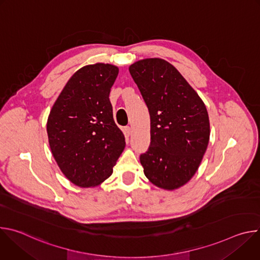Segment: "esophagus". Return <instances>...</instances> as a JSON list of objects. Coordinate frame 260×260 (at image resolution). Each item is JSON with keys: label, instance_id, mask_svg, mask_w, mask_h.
<instances>
[{"label": "esophagus", "instance_id": "34e87169", "mask_svg": "<svg viewBox=\"0 0 260 260\" xmlns=\"http://www.w3.org/2000/svg\"><path fill=\"white\" fill-rule=\"evenodd\" d=\"M123 133H124L125 136L129 137V136L132 135V128H131V126H125V127L123 128Z\"/></svg>", "mask_w": 260, "mask_h": 260}]
</instances>
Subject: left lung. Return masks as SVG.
Wrapping results in <instances>:
<instances>
[{
	"instance_id": "8db88e82",
	"label": "left lung",
	"mask_w": 260,
	"mask_h": 260,
	"mask_svg": "<svg viewBox=\"0 0 260 260\" xmlns=\"http://www.w3.org/2000/svg\"><path fill=\"white\" fill-rule=\"evenodd\" d=\"M128 70L150 115V146L140 155L144 174L157 187L179 188L196 174L207 150V108L179 71L165 59H142Z\"/></svg>"
}]
</instances>
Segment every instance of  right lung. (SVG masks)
<instances>
[{
    "label": "right lung",
    "instance_id": "add662e5",
    "mask_svg": "<svg viewBox=\"0 0 260 260\" xmlns=\"http://www.w3.org/2000/svg\"><path fill=\"white\" fill-rule=\"evenodd\" d=\"M118 72L113 64L100 62L79 69L48 116L52 155L62 174L77 186L92 187L109 178L125 147L109 100Z\"/></svg>",
    "mask_w": 260,
    "mask_h": 260
}]
</instances>
